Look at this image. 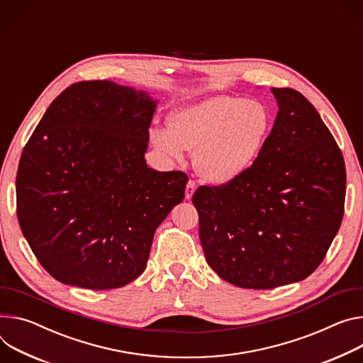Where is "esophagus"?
Returning <instances> with one entry per match:
<instances>
[{
  "instance_id": "esophagus-1",
  "label": "esophagus",
  "mask_w": 363,
  "mask_h": 363,
  "mask_svg": "<svg viewBox=\"0 0 363 363\" xmlns=\"http://www.w3.org/2000/svg\"><path fill=\"white\" fill-rule=\"evenodd\" d=\"M195 189H196V184L189 179V181L186 182V188H185V199H186V200L191 199L192 194L195 192Z\"/></svg>"
}]
</instances>
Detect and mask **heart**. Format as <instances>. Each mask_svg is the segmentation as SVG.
<instances>
[{"label":"heart","instance_id":"b5f03b06","mask_svg":"<svg viewBox=\"0 0 363 363\" xmlns=\"http://www.w3.org/2000/svg\"><path fill=\"white\" fill-rule=\"evenodd\" d=\"M169 124L171 131L157 128L152 133L155 147L174 159H181L185 149L195 152L199 175L225 184L252 167L268 138L271 116L260 103L216 95L179 110Z\"/></svg>","mask_w":363,"mask_h":363}]
</instances>
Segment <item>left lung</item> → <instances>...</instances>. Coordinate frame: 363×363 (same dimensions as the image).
I'll list each match as a JSON object with an SVG mask.
<instances>
[{
    "mask_svg": "<svg viewBox=\"0 0 363 363\" xmlns=\"http://www.w3.org/2000/svg\"><path fill=\"white\" fill-rule=\"evenodd\" d=\"M271 91L279 110L252 167L192 195L208 265L224 281L252 289L311 275L345 213V159L330 130L301 92Z\"/></svg>",
    "mask_w": 363,
    "mask_h": 363,
    "instance_id": "obj_1",
    "label": "left lung"
}]
</instances>
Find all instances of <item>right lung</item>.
Here are the masks:
<instances>
[{
  "label": "right lung",
  "mask_w": 363,
  "mask_h": 363,
  "mask_svg": "<svg viewBox=\"0 0 363 363\" xmlns=\"http://www.w3.org/2000/svg\"><path fill=\"white\" fill-rule=\"evenodd\" d=\"M156 103L111 81L63 89L26 143L17 218L40 265L62 284L113 289L146 268L153 235L184 200L188 175L147 168Z\"/></svg>",
  "instance_id": "obj_1"
}]
</instances>
